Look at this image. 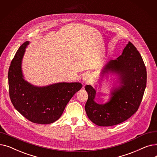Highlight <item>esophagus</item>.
I'll use <instances>...</instances> for the list:
<instances>
[{"label": "esophagus", "mask_w": 157, "mask_h": 157, "mask_svg": "<svg viewBox=\"0 0 157 157\" xmlns=\"http://www.w3.org/2000/svg\"><path fill=\"white\" fill-rule=\"evenodd\" d=\"M82 80H83V82L85 83H88L90 81V76L88 74H86L83 76V78H82Z\"/></svg>", "instance_id": "obj_1"}]
</instances>
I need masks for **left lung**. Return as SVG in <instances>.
<instances>
[{
	"label": "left lung",
	"mask_w": 157,
	"mask_h": 157,
	"mask_svg": "<svg viewBox=\"0 0 157 157\" xmlns=\"http://www.w3.org/2000/svg\"><path fill=\"white\" fill-rule=\"evenodd\" d=\"M109 72L117 74V83L120 84L112 88L109 99L105 104L95 102L96 90L91 85L85 86L88 94L85 111L88 118L98 126L116 125L132 116L141 102L146 86L144 63L141 54L130 42L116 60L105 65L101 77Z\"/></svg>",
	"instance_id": "obj_1"
}]
</instances>
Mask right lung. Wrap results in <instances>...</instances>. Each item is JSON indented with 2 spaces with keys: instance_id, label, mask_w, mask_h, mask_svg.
I'll return each instance as SVG.
<instances>
[{
  "instance_id": "right-lung-1",
  "label": "right lung",
  "mask_w": 157,
  "mask_h": 157,
  "mask_svg": "<svg viewBox=\"0 0 157 157\" xmlns=\"http://www.w3.org/2000/svg\"><path fill=\"white\" fill-rule=\"evenodd\" d=\"M29 41L16 52L8 72L9 92L14 108L29 121L49 124L59 119L71 98L82 88L80 83H57L37 86L24 79L21 63Z\"/></svg>"
}]
</instances>
